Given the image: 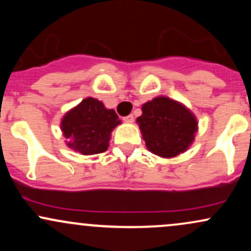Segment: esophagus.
I'll return each mask as SVG.
<instances>
[{"label":"esophagus","instance_id":"esophagus-1","mask_svg":"<svg viewBox=\"0 0 251 251\" xmlns=\"http://www.w3.org/2000/svg\"><path fill=\"white\" fill-rule=\"evenodd\" d=\"M124 120H125L126 123H133V120H134L133 114H129V116L125 117V118H124Z\"/></svg>","mask_w":251,"mask_h":251}]
</instances>
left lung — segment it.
Wrapping results in <instances>:
<instances>
[{"label": "left lung", "instance_id": "left-lung-1", "mask_svg": "<svg viewBox=\"0 0 251 251\" xmlns=\"http://www.w3.org/2000/svg\"><path fill=\"white\" fill-rule=\"evenodd\" d=\"M137 124L149 151L162 158L184 153L198 131L197 118L184 103L169 97H155L142 106Z\"/></svg>", "mask_w": 251, "mask_h": 251}]
</instances>
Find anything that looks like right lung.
<instances>
[{"instance_id": "add662e5", "label": "right lung", "mask_w": 251, "mask_h": 251, "mask_svg": "<svg viewBox=\"0 0 251 251\" xmlns=\"http://www.w3.org/2000/svg\"><path fill=\"white\" fill-rule=\"evenodd\" d=\"M120 124L114 109L88 97L66 112L60 127L68 148L76 153L92 155L107 151L112 131Z\"/></svg>"}]
</instances>
